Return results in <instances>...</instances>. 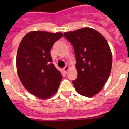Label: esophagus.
<instances>
[{
	"instance_id": "esophagus-1",
	"label": "esophagus",
	"mask_w": 129,
	"mask_h": 129,
	"mask_svg": "<svg viewBox=\"0 0 129 129\" xmlns=\"http://www.w3.org/2000/svg\"><path fill=\"white\" fill-rule=\"evenodd\" d=\"M69 70H70V67H69L68 66H66L63 68V70H64V72L66 73L68 72V71Z\"/></svg>"
}]
</instances>
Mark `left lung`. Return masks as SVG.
<instances>
[{
  "mask_svg": "<svg viewBox=\"0 0 129 129\" xmlns=\"http://www.w3.org/2000/svg\"><path fill=\"white\" fill-rule=\"evenodd\" d=\"M64 36L74 49L78 72V78L72 82L75 90L82 96H95L111 72L112 56L108 42L102 34L89 27L65 32Z\"/></svg>",
  "mask_w": 129,
  "mask_h": 129,
  "instance_id": "left-lung-1",
  "label": "left lung"
}]
</instances>
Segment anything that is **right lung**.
Listing matches in <instances>:
<instances>
[{"mask_svg":"<svg viewBox=\"0 0 129 129\" xmlns=\"http://www.w3.org/2000/svg\"><path fill=\"white\" fill-rule=\"evenodd\" d=\"M63 35L61 32L31 31L19 44L16 57L17 74L23 86L33 96L47 99L58 90L63 77L51 63L50 51Z\"/></svg>","mask_w":129,"mask_h":129,"instance_id":"right-lung-1","label":"right lung"}]
</instances>
